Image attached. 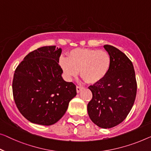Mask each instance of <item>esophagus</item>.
I'll list each match as a JSON object with an SVG mask.
<instances>
[{
  "mask_svg": "<svg viewBox=\"0 0 151 151\" xmlns=\"http://www.w3.org/2000/svg\"><path fill=\"white\" fill-rule=\"evenodd\" d=\"M82 87H80V86H76V92L77 93H79V92H81V91L82 90Z\"/></svg>",
  "mask_w": 151,
  "mask_h": 151,
  "instance_id": "esophagus-1",
  "label": "esophagus"
}]
</instances>
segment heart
<instances>
[{
    "mask_svg": "<svg viewBox=\"0 0 151 151\" xmlns=\"http://www.w3.org/2000/svg\"><path fill=\"white\" fill-rule=\"evenodd\" d=\"M59 64L68 80L80 76L89 84H96L104 79L111 65V56L106 51L92 49H75L68 58L60 57Z\"/></svg>",
    "mask_w": 151,
    "mask_h": 151,
    "instance_id": "1",
    "label": "heart"
}]
</instances>
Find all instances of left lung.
I'll return each mask as SVG.
<instances>
[{"label": "left lung", "mask_w": 151, "mask_h": 151, "mask_svg": "<svg viewBox=\"0 0 151 151\" xmlns=\"http://www.w3.org/2000/svg\"><path fill=\"white\" fill-rule=\"evenodd\" d=\"M104 47L111 56V68L104 79L89 87L93 98L87 112L96 125L108 129L127 117L136 99L137 83L133 64L127 55L110 45Z\"/></svg>", "instance_id": "1"}]
</instances>
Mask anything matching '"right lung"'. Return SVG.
Here are the masks:
<instances>
[{"instance_id": "obj_1", "label": "right lung", "mask_w": 151, "mask_h": 151, "mask_svg": "<svg viewBox=\"0 0 151 151\" xmlns=\"http://www.w3.org/2000/svg\"><path fill=\"white\" fill-rule=\"evenodd\" d=\"M62 49L42 47L29 53L15 70L13 94L19 111L31 123L51 125L61 119L76 85L63 79L58 64Z\"/></svg>"}]
</instances>
